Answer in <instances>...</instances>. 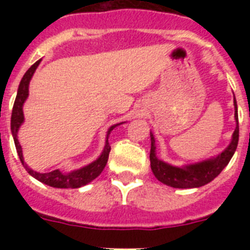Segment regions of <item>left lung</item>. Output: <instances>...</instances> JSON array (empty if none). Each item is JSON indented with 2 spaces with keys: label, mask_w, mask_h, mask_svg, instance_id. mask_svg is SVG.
<instances>
[{
  "label": "left lung",
  "mask_w": 250,
  "mask_h": 250,
  "mask_svg": "<svg viewBox=\"0 0 250 250\" xmlns=\"http://www.w3.org/2000/svg\"><path fill=\"white\" fill-rule=\"evenodd\" d=\"M234 107H235L234 118L237 121V127L233 132L230 144L225 147L224 151L220 152L216 158L208 159V160L200 161L196 164L179 167L167 164L163 160L156 158L155 140L150 132V136H151L150 165H151L152 173L159 182L169 185V187L179 188V189H190V188L203 187L219 175L222 170L229 164L231 156L234 155V152L237 150L238 140H239V123H238V109L235 98H234Z\"/></svg>",
  "instance_id": "left-lung-1"
}]
</instances>
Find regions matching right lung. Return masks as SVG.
<instances>
[{
    "label": "right lung",
    "mask_w": 250,
    "mask_h": 250,
    "mask_svg": "<svg viewBox=\"0 0 250 250\" xmlns=\"http://www.w3.org/2000/svg\"><path fill=\"white\" fill-rule=\"evenodd\" d=\"M40 62H41V60L36 61V62L26 71V74L23 75L21 83H20L19 90H17L16 100H15V104H13L12 115H11V131H12L13 141H15V145H16L17 154H19L20 160H21L23 167L27 170V173L30 174V175L34 176L35 179H37L39 182L43 183V184L46 185H50V187L63 188V189H65V188H71V189L81 188L83 187V185L89 184L90 182H92L94 179H96L101 173H103L104 167H105L106 163H107V159H109V152L110 150H111V146H110L109 144L110 132H111L115 127L118 126V125H120V124L123 123L112 125V126L107 130L105 147H104L101 155L99 156L94 163H91V164L86 165V167H81V169L79 170H75V171H71V173L68 174L61 173L59 169L54 170V171H50V173H37V171L32 170L31 167H28L27 164L23 161L21 145H20L19 139H17V132H19V129L22 125V123H23V111H22V106H23V103H25L26 99H27L28 96V85H30L32 75L35 74Z\"/></svg>",
    "instance_id": "add662e5"
}]
</instances>
